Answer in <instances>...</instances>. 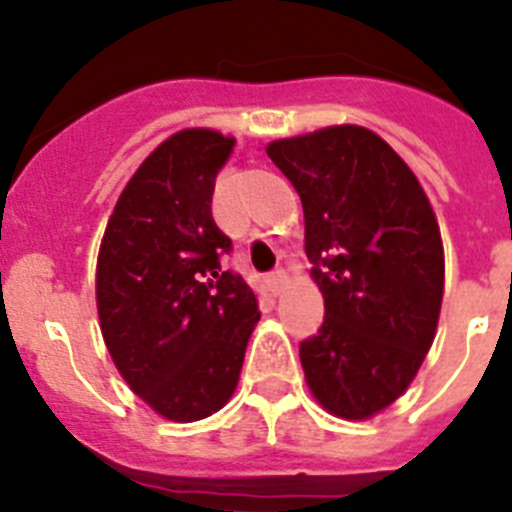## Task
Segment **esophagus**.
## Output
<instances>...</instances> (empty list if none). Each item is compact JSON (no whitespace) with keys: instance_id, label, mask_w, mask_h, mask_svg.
I'll return each mask as SVG.
<instances>
[{"instance_id":"esophagus-1","label":"esophagus","mask_w":512,"mask_h":512,"mask_svg":"<svg viewBox=\"0 0 512 512\" xmlns=\"http://www.w3.org/2000/svg\"><path fill=\"white\" fill-rule=\"evenodd\" d=\"M285 278H288V275H285L283 267H278V270H273V273L267 275V285H270V293H273V296H278L280 290H283Z\"/></svg>"}]
</instances>
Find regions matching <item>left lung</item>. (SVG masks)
I'll use <instances>...</instances> for the list:
<instances>
[{
    "mask_svg": "<svg viewBox=\"0 0 512 512\" xmlns=\"http://www.w3.org/2000/svg\"><path fill=\"white\" fill-rule=\"evenodd\" d=\"M301 196L324 324L301 342L326 411L370 418L405 393L434 342L444 247L421 183L393 147L354 124L267 145Z\"/></svg>",
    "mask_w": 512,
    "mask_h": 512,
    "instance_id": "obj_1",
    "label": "left lung"
}]
</instances>
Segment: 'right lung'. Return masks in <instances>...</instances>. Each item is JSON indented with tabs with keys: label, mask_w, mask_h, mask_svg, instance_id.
Instances as JSON below:
<instances>
[{
	"label": "right lung",
	"mask_w": 512,
	"mask_h": 512,
	"mask_svg": "<svg viewBox=\"0 0 512 512\" xmlns=\"http://www.w3.org/2000/svg\"><path fill=\"white\" fill-rule=\"evenodd\" d=\"M232 137L183 130L147 155L119 196L96 262L101 334L119 375L168 421H201L232 398L255 290L222 257L211 196Z\"/></svg>",
	"instance_id": "obj_1"
}]
</instances>
